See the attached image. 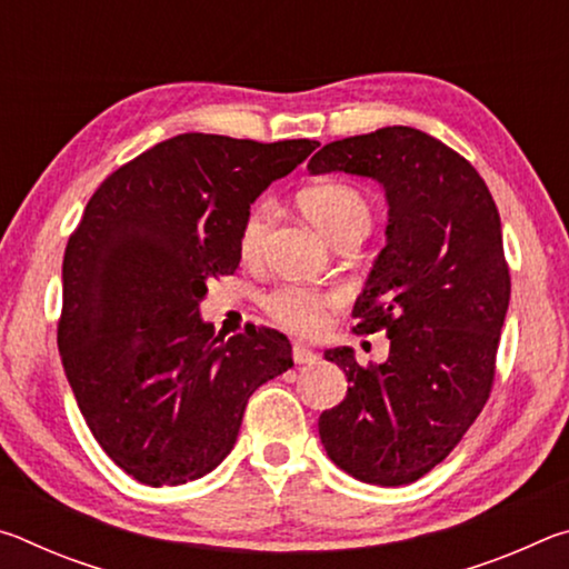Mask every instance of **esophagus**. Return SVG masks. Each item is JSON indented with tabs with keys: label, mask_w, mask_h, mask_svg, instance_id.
Segmentation results:
<instances>
[{
	"label": "esophagus",
	"mask_w": 569,
	"mask_h": 569,
	"mask_svg": "<svg viewBox=\"0 0 569 569\" xmlns=\"http://www.w3.org/2000/svg\"><path fill=\"white\" fill-rule=\"evenodd\" d=\"M293 361L298 366H311V363L319 361V353H316L313 349H308L306 343H296L293 346Z\"/></svg>",
	"instance_id": "1"
}]
</instances>
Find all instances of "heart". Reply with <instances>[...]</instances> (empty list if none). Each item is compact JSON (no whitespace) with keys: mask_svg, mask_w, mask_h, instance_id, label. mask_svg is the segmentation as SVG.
<instances>
[{"mask_svg":"<svg viewBox=\"0 0 569 569\" xmlns=\"http://www.w3.org/2000/svg\"><path fill=\"white\" fill-rule=\"evenodd\" d=\"M298 208L306 216L323 238H329L331 243L341 238H361L371 226V206L366 200L359 188L349 186V182L329 180V182H316V186L301 190L298 196ZM273 208L271 203H256L248 210L240 228V256L250 261L258 256V250L263 246V238L271 228ZM336 303L331 293L323 291H308V288L283 286L266 298L268 311H271L278 321L291 326L296 331L311 333L321 326L323 311Z\"/></svg>","mask_w":569,"mask_h":569,"instance_id":"1","label":"heart"}]
</instances>
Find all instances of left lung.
I'll list each match as a JSON object with an SVG mask.
<instances>
[{
  "instance_id": "left-lung-1",
  "label": "left lung",
  "mask_w": 569,
  "mask_h": 569,
  "mask_svg": "<svg viewBox=\"0 0 569 569\" xmlns=\"http://www.w3.org/2000/svg\"><path fill=\"white\" fill-rule=\"evenodd\" d=\"M308 172L377 180L389 206L353 306V331H387L389 359L363 369L349 346L323 353L349 391L321 413V445L366 485H409L447 459L492 389L509 306L497 206L459 152L403 124L329 142Z\"/></svg>"
}]
</instances>
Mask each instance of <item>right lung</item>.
<instances>
[{"label": "right lung", "instance_id": "add662e5", "mask_svg": "<svg viewBox=\"0 0 569 569\" xmlns=\"http://www.w3.org/2000/svg\"><path fill=\"white\" fill-rule=\"evenodd\" d=\"M319 148L186 132L94 190L62 263V366L84 421L142 485L206 477L236 445L246 403L293 366L273 329L223 341L200 316L208 281L240 263L256 198Z\"/></svg>", "mask_w": 569, "mask_h": 569}]
</instances>
